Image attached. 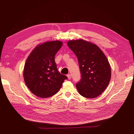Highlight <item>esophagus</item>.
Here are the masks:
<instances>
[{
  "instance_id": "34e87169",
  "label": "esophagus",
  "mask_w": 134,
  "mask_h": 134,
  "mask_svg": "<svg viewBox=\"0 0 134 134\" xmlns=\"http://www.w3.org/2000/svg\"><path fill=\"white\" fill-rule=\"evenodd\" d=\"M67 77H68V79H69V80H70L71 79V74H67Z\"/></svg>"
}]
</instances>
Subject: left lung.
<instances>
[{
  "label": "left lung",
  "instance_id": "left-lung-1",
  "mask_svg": "<svg viewBox=\"0 0 134 134\" xmlns=\"http://www.w3.org/2000/svg\"><path fill=\"white\" fill-rule=\"evenodd\" d=\"M78 60L81 79L76 87L79 93L87 98L100 95L109 84L111 71L106 56L94 43L83 40L67 42Z\"/></svg>",
  "mask_w": 134,
  "mask_h": 134
}]
</instances>
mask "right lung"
Wrapping results in <instances>:
<instances>
[{
	"label": "right lung",
	"mask_w": 134,
	"mask_h": 134,
	"mask_svg": "<svg viewBox=\"0 0 134 134\" xmlns=\"http://www.w3.org/2000/svg\"><path fill=\"white\" fill-rule=\"evenodd\" d=\"M60 41L46 42L35 47L25 62L23 76L27 88L38 97L48 98L57 93L67 76L60 74L55 55L61 48Z\"/></svg>",
	"instance_id": "add662e5"
}]
</instances>
